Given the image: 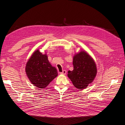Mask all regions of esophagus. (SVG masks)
Instances as JSON below:
<instances>
[{
  "label": "esophagus",
  "instance_id": "obj_1",
  "mask_svg": "<svg viewBox=\"0 0 125 125\" xmlns=\"http://www.w3.org/2000/svg\"><path fill=\"white\" fill-rule=\"evenodd\" d=\"M67 73V71L66 70H63L62 72H61V74H65Z\"/></svg>",
  "mask_w": 125,
  "mask_h": 125
}]
</instances>
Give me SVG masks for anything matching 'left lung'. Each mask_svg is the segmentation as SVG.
Returning a JSON list of instances; mask_svg holds the SVG:
<instances>
[{
	"label": "left lung",
	"mask_w": 125,
	"mask_h": 125,
	"mask_svg": "<svg viewBox=\"0 0 125 125\" xmlns=\"http://www.w3.org/2000/svg\"><path fill=\"white\" fill-rule=\"evenodd\" d=\"M72 71H68V77L75 88L83 89L95 77L97 69L93 59L86 52L82 51L73 57Z\"/></svg>",
	"instance_id": "left-lung-1"
}]
</instances>
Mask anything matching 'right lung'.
<instances>
[{
  "mask_svg": "<svg viewBox=\"0 0 125 125\" xmlns=\"http://www.w3.org/2000/svg\"><path fill=\"white\" fill-rule=\"evenodd\" d=\"M26 73L31 83L37 88H46L58 75L57 71L52 67L46 54L39 50L33 53L27 62Z\"/></svg>",
  "mask_w": 125,
  "mask_h": 125,
  "instance_id": "obj_1",
  "label": "right lung"
}]
</instances>
